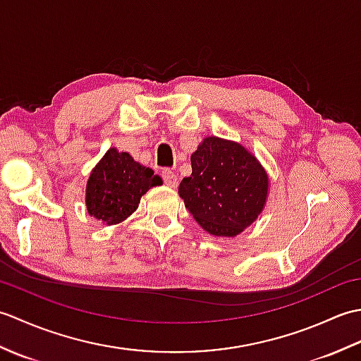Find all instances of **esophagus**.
<instances>
[{"label":"esophagus","mask_w":361,"mask_h":361,"mask_svg":"<svg viewBox=\"0 0 361 361\" xmlns=\"http://www.w3.org/2000/svg\"><path fill=\"white\" fill-rule=\"evenodd\" d=\"M161 176H163V180L167 186L175 188L176 185H178V176H176V173L173 171H171V169H164V171L161 172Z\"/></svg>","instance_id":"1"}]
</instances>
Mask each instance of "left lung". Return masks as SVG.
Instances as JSON below:
<instances>
[{
  "mask_svg": "<svg viewBox=\"0 0 361 361\" xmlns=\"http://www.w3.org/2000/svg\"><path fill=\"white\" fill-rule=\"evenodd\" d=\"M190 164L192 173L183 178L178 194L206 231L234 237L257 219L267 200L268 176L243 145L206 137Z\"/></svg>",
  "mask_w": 361,
  "mask_h": 361,
  "instance_id": "obj_1",
  "label": "left lung"
}]
</instances>
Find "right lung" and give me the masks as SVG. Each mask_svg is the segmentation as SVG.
I'll list each match as a JSON object with an SVG mask.
<instances>
[{"mask_svg": "<svg viewBox=\"0 0 361 361\" xmlns=\"http://www.w3.org/2000/svg\"><path fill=\"white\" fill-rule=\"evenodd\" d=\"M150 167L141 166L127 152L110 149L87 185V209L106 225L119 224L135 212L141 197L161 185Z\"/></svg>", "mask_w": 361, "mask_h": 361, "instance_id": "1", "label": "right lung"}]
</instances>
